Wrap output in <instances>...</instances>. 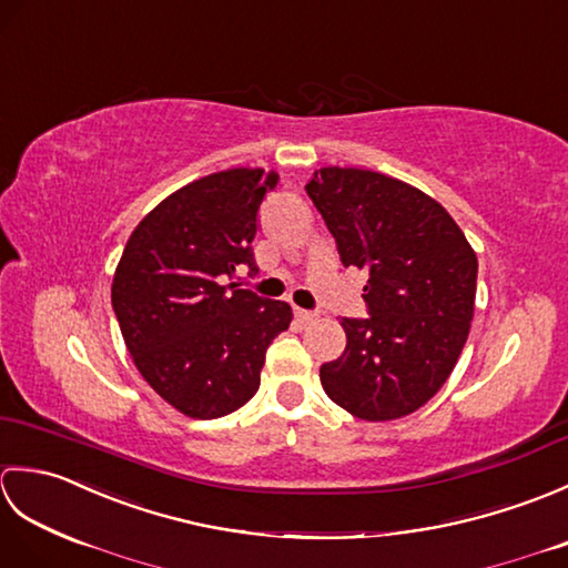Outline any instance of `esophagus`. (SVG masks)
I'll list each match as a JSON object with an SVG mask.
<instances>
[{"label":"esophagus","mask_w":568,"mask_h":568,"mask_svg":"<svg viewBox=\"0 0 568 568\" xmlns=\"http://www.w3.org/2000/svg\"><path fill=\"white\" fill-rule=\"evenodd\" d=\"M295 317H297V322H303V324H307V322H312V320H317L315 312L300 310V307H295Z\"/></svg>","instance_id":"esophagus-1"}]
</instances>
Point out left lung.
I'll return each mask as SVG.
<instances>
[{
    "label": "left lung",
    "instance_id": "1",
    "mask_svg": "<svg viewBox=\"0 0 568 568\" xmlns=\"http://www.w3.org/2000/svg\"><path fill=\"white\" fill-rule=\"evenodd\" d=\"M346 265L368 273L366 320L344 317L346 348L322 388L358 419L415 413L454 371L474 320L478 258L425 192L361 168H320L305 185Z\"/></svg>",
    "mask_w": 568,
    "mask_h": 568
}]
</instances>
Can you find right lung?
Masks as SVG:
<instances>
[{
    "label": "right lung",
    "instance_id": "1",
    "mask_svg": "<svg viewBox=\"0 0 568 568\" xmlns=\"http://www.w3.org/2000/svg\"><path fill=\"white\" fill-rule=\"evenodd\" d=\"M277 173L232 168L175 190L131 232L112 283L129 354L168 405L197 419L234 413L256 395L265 348L291 327L281 300L224 285L256 275L251 241Z\"/></svg>",
    "mask_w": 568,
    "mask_h": 568
}]
</instances>
